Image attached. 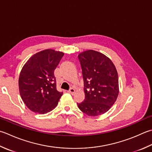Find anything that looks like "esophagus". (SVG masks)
I'll return each mask as SVG.
<instances>
[{"mask_svg": "<svg viewBox=\"0 0 152 152\" xmlns=\"http://www.w3.org/2000/svg\"><path fill=\"white\" fill-rule=\"evenodd\" d=\"M68 92H69L70 94H74V93H75V90H74V88H71L69 90H68Z\"/></svg>", "mask_w": 152, "mask_h": 152, "instance_id": "34e87169", "label": "esophagus"}]
</instances>
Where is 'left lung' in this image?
Segmentation results:
<instances>
[{
	"instance_id": "obj_1",
	"label": "left lung",
	"mask_w": 152,
	"mask_h": 152,
	"mask_svg": "<svg viewBox=\"0 0 152 152\" xmlns=\"http://www.w3.org/2000/svg\"><path fill=\"white\" fill-rule=\"evenodd\" d=\"M84 78L85 99L78 108L91 117L108 111L118 95V74L114 64L105 55L94 50L78 55Z\"/></svg>"
}]
</instances>
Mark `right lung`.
Returning a JSON list of instances; mask_svg holds the SVG:
<instances>
[{
	"instance_id": "obj_1",
	"label": "right lung",
	"mask_w": 152,
	"mask_h": 152,
	"mask_svg": "<svg viewBox=\"0 0 152 152\" xmlns=\"http://www.w3.org/2000/svg\"><path fill=\"white\" fill-rule=\"evenodd\" d=\"M63 55L45 49L33 55L23 66L18 81L20 94L33 112L45 114L58 105L62 92L56 90L54 72Z\"/></svg>"
}]
</instances>
